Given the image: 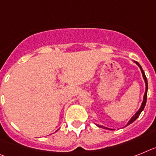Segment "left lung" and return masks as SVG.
Instances as JSON below:
<instances>
[{
    "label": "left lung",
    "mask_w": 156,
    "mask_h": 156,
    "mask_svg": "<svg viewBox=\"0 0 156 156\" xmlns=\"http://www.w3.org/2000/svg\"><path fill=\"white\" fill-rule=\"evenodd\" d=\"M135 63H136V64L138 65V67H140V70H141V73H142V75H143V78L144 79V82H145V86H146V89H145V93H144V100H143V102H142L141 104V106H140V109L136 112V113L133 116L132 118L130 119V120L128 122V123L126 124V126L129 125V124H131V123H133V122L136 120V119H137L138 117H139V115H140V113L142 112V111L144 110V107H145V104H146V101H147V78H146L145 76V74H144V72L143 69H142L141 66H140V64H139V63H137V62L135 61ZM96 125L98 127H101V128H103V129H109V130H112V129H109V128H107V127H104L103 126L101 125H98V124H96Z\"/></svg>",
    "instance_id": "8db88e82"
}]
</instances>
